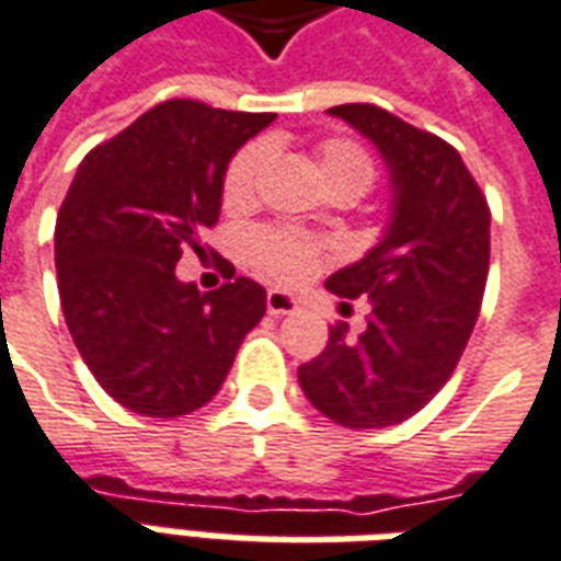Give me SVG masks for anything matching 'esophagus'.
Instances as JSON below:
<instances>
[{
	"instance_id": "34e87169",
	"label": "esophagus",
	"mask_w": 561,
	"mask_h": 561,
	"mask_svg": "<svg viewBox=\"0 0 561 561\" xmlns=\"http://www.w3.org/2000/svg\"><path fill=\"white\" fill-rule=\"evenodd\" d=\"M267 312L270 316H291L297 312V300L285 291H267Z\"/></svg>"
}]
</instances>
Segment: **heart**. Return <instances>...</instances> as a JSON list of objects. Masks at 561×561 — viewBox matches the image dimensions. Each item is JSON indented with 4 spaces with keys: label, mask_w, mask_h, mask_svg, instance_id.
<instances>
[{
    "label": "heart",
    "mask_w": 561,
    "mask_h": 561,
    "mask_svg": "<svg viewBox=\"0 0 561 561\" xmlns=\"http://www.w3.org/2000/svg\"><path fill=\"white\" fill-rule=\"evenodd\" d=\"M318 168L328 188H354L357 195H366L369 185L376 180V159L373 152L352 138H328L318 144ZM270 164V147L264 140H252L245 144L225 171V183H221V195L225 201L237 207L252 201L257 185L264 180V171ZM245 252L249 261L255 264L261 273H267L270 279L282 282V285H300L321 264H324V245L306 237V233L288 231V228H255L245 237Z\"/></svg>",
    "instance_id": "obj_1"
}]
</instances>
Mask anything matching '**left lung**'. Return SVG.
I'll list each match as a JSON object with an SVG mask.
<instances>
[{"label": "left lung", "instance_id": "8db88e82", "mask_svg": "<svg viewBox=\"0 0 561 561\" xmlns=\"http://www.w3.org/2000/svg\"><path fill=\"white\" fill-rule=\"evenodd\" d=\"M388 161L397 188L388 237L333 273L336 297H369L357 340L330 328L324 352L297 369L300 388L330 421L385 430L409 421L445 388L481 312L490 270V207L459 152L376 104H340Z\"/></svg>", "mask_w": 561, "mask_h": 561}]
</instances>
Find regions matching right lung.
<instances>
[{"label":"right lung","mask_w":561,"mask_h":561,"mask_svg":"<svg viewBox=\"0 0 561 561\" xmlns=\"http://www.w3.org/2000/svg\"><path fill=\"white\" fill-rule=\"evenodd\" d=\"M273 119L171 99L90 149L68 185L54 233L62 316L83 364L128 412L207 405L267 312L257 282L201 294L173 267L185 249L204 252L228 161Z\"/></svg>","instance_id":"1"}]
</instances>
